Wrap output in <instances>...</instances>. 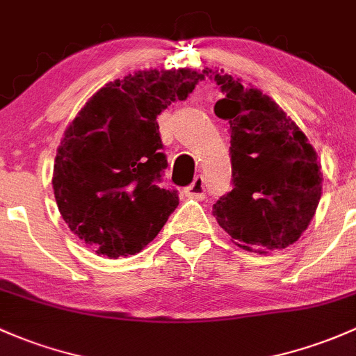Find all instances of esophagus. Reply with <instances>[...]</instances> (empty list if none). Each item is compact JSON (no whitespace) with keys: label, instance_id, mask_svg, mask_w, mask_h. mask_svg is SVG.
I'll return each mask as SVG.
<instances>
[{"label":"esophagus","instance_id":"obj_1","mask_svg":"<svg viewBox=\"0 0 356 356\" xmlns=\"http://www.w3.org/2000/svg\"><path fill=\"white\" fill-rule=\"evenodd\" d=\"M204 177L203 175H196L193 181V184L189 188H186V196L193 197V200H203L204 197Z\"/></svg>","mask_w":356,"mask_h":356}]
</instances>
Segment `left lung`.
Listing matches in <instances>:
<instances>
[{
	"instance_id": "left-lung-1",
	"label": "left lung",
	"mask_w": 356,
	"mask_h": 356,
	"mask_svg": "<svg viewBox=\"0 0 356 356\" xmlns=\"http://www.w3.org/2000/svg\"><path fill=\"white\" fill-rule=\"evenodd\" d=\"M203 74L220 85L215 114L230 124L234 189L213 215L242 249H285L307 230L323 194L316 149L271 97L223 70Z\"/></svg>"
}]
</instances>
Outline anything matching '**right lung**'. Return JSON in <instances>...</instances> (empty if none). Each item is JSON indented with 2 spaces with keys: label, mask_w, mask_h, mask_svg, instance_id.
Instances as JSON below:
<instances>
[{
  "label": "right lung",
  "mask_w": 356,
  "mask_h": 356,
  "mask_svg": "<svg viewBox=\"0 0 356 356\" xmlns=\"http://www.w3.org/2000/svg\"><path fill=\"white\" fill-rule=\"evenodd\" d=\"M201 80L186 68L138 71L100 88L66 128L52 189L66 225L97 254L140 252L177 208V191L159 188L167 159L156 115Z\"/></svg>",
  "instance_id": "right-lung-1"
}]
</instances>
